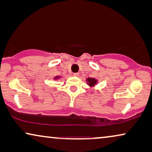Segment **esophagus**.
Wrapping results in <instances>:
<instances>
[{"mask_svg": "<svg viewBox=\"0 0 152 152\" xmlns=\"http://www.w3.org/2000/svg\"><path fill=\"white\" fill-rule=\"evenodd\" d=\"M73 75L75 77H78L79 76V73H78V72H75V73L73 74Z\"/></svg>", "mask_w": 152, "mask_h": 152, "instance_id": "1", "label": "esophagus"}]
</instances>
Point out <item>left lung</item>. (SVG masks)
<instances>
[{"label":"left lung","mask_w":152,"mask_h":152,"mask_svg":"<svg viewBox=\"0 0 152 152\" xmlns=\"http://www.w3.org/2000/svg\"><path fill=\"white\" fill-rule=\"evenodd\" d=\"M87 82L90 86H93L97 83V80L93 78H88L87 79Z\"/></svg>","instance_id":"left-lung-1"}]
</instances>
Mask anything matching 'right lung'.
I'll use <instances>...</instances> for the list:
<instances>
[{"instance_id":"right-lung-1","label":"right lung","mask_w":152,"mask_h":152,"mask_svg":"<svg viewBox=\"0 0 152 152\" xmlns=\"http://www.w3.org/2000/svg\"><path fill=\"white\" fill-rule=\"evenodd\" d=\"M57 78H58V77H55V79H57Z\"/></svg>"}]
</instances>
